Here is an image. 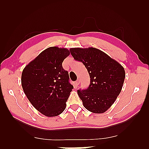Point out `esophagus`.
I'll list each match as a JSON object with an SVG mask.
<instances>
[{
	"label": "esophagus",
	"instance_id": "1",
	"mask_svg": "<svg viewBox=\"0 0 149 149\" xmlns=\"http://www.w3.org/2000/svg\"><path fill=\"white\" fill-rule=\"evenodd\" d=\"M79 83H80V81H79V79H77L76 81L75 82V86H77L79 84Z\"/></svg>",
	"mask_w": 149,
	"mask_h": 149
}]
</instances>
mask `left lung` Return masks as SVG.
Listing matches in <instances>:
<instances>
[{"mask_svg":"<svg viewBox=\"0 0 149 149\" xmlns=\"http://www.w3.org/2000/svg\"><path fill=\"white\" fill-rule=\"evenodd\" d=\"M70 51L74 59L83 63L90 75V86L77 90L84 107L94 113L106 111L122 90L124 68L105 52L93 47L72 48Z\"/></svg>","mask_w":149,"mask_h":149,"instance_id":"obj_1","label":"left lung"}]
</instances>
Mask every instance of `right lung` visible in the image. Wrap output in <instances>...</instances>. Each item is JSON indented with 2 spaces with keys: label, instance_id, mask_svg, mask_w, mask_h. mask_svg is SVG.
Instances as JSON below:
<instances>
[{
  "label": "right lung",
  "instance_id": "add662e5",
  "mask_svg": "<svg viewBox=\"0 0 149 149\" xmlns=\"http://www.w3.org/2000/svg\"><path fill=\"white\" fill-rule=\"evenodd\" d=\"M70 54L66 48L49 47L23 70L22 86L32 105L46 116H56L66 108L74 86L62 63Z\"/></svg>",
  "mask_w": 149,
  "mask_h": 149
}]
</instances>
